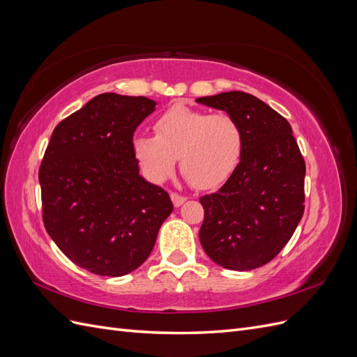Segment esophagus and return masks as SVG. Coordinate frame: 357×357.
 I'll return each mask as SVG.
<instances>
[{"mask_svg":"<svg viewBox=\"0 0 357 357\" xmlns=\"http://www.w3.org/2000/svg\"><path fill=\"white\" fill-rule=\"evenodd\" d=\"M186 199H188L186 197H181V195H178V193H176V192L171 193V201H172V204H174V207H180V205L185 202Z\"/></svg>","mask_w":357,"mask_h":357,"instance_id":"34e87169","label":"esophagus"}]
</instances>
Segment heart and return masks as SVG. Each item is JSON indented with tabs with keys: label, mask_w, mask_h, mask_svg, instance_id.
Instances as JSON below:
<instances>
[{
	"label": "heart",
	"mask_w": 357,
	"mask_h": 357,
	"mask_svg": "<svg viewBox=\"0 0 357 357\" xmlns=\"http://www.w3.org/2000/svg\"><path fill=\"white\" fill-rule=\"evenodd\" d=\"M155 134L137 135L132 147L144 174L156 183L171 174L178 158L193 186L214 188L232 174L243 153V129L228 113L174 105L156 119Z\"/></svg>",
	"instance_id": "obj_1"
}]
</instances>
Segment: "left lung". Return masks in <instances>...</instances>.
Returning <instances> with one entry per match:
<instances>
[{"label":"left lung","mask_w":357,"mask_h":357,"mask_svg":"<svg viewBox=\"0 0 357 357\" xmlns=\"http://www.w3.org/2000/svg\"><path fill=\"white\" fill-rule=\"evenodd\" d=\"M197 102L235 117L244 135L231 177L199 199V241L214 264L250 271L273 261L301 222L305 162L290 123L256 96L232 91Z\"/></svg>","instance_id":"1"}]
</instances>
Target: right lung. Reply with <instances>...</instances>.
<instances>
[{"mask_svg":"<svg viewBox=\"0 0 357 357\" xmlns=\"http://www.w3.org/2000/svg\"><path fill=\"white\" fill-rule=\"evenodd\" d=\"M146 96L101 93L53 129L40 165L43 222L71 262L96 275L132 273L172 211L139 176L132 138L155 112Z\"/></svg>","mask_w":357,"mask_h":357,"instance_id":"right-lung-1","label":"right lung"}]
</instances>
